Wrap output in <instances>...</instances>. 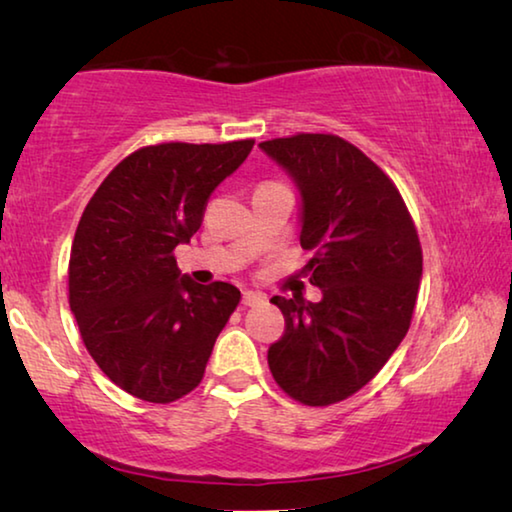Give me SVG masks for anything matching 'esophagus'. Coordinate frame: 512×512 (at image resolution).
<instances>
[{
  "label": "esophagus",
  "instance_id": "34e87169",
  "mask_svg": "<svg viewBox=\"0 0 512 512\" xmlns=\"http://www.w3.org/2000/svg\"><path fill=\"white\" fill-rule=\"evenodd\" d=\"M264 300H266L264 293L244 291V296H241V305H244V307H255V305H262Z\"/></svg>",
  "mask_w": 512,
  "mask_h": 512
}]
</instances>
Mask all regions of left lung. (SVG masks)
<instances>
[{
    "label": "left lung",
    "instance_id": "left-lung-1",
    "mask_svg": "<svg viewBox=\"0 0 512 512\" xmlns=\"http://www.w3.org/2000/svg\"><path fill=\"white\" fill-rule=\"evenodd\" d=\"M302 196L300 246L320 302L271 298L284 334L268 368L300 404L329 406L361 391L409 332L422 248L402 194L357 146L329 133L259 144Z\"/></svg>",
    "mask_w": 512,
    "mask_h": 512
}]
</instances>
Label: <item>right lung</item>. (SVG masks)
Segmentation results:
<instances>
[{
  "instance_id": "right-lung-1",
  "label": "right lung",
  "mask_w": 512,
  "mask_h": 512,
  "mask_svg": "<svg viewBox=\"0 0 512 512\" xmlns=\"http://www.w3.org/2000/svg\"><path fill=\"white\" fill-rule=\"evenodd\" d=\"M255 140L137 149L85 205L69 253V307L90 357L121 391L169 404L205 375L241 293L180 275L173 250Z\"/></svg>"
}]
</instances>
